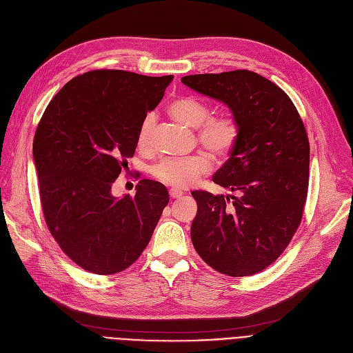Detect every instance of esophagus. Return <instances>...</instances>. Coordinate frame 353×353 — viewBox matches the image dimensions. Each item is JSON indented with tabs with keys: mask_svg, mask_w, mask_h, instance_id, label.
Wrapping results in <instances>:
<instances>
[{
	"mask_svg": "<svg viewBox=\"0 0 353 353\" xmlns=\"http://www.w3.org/2000/svg\"><path fill=\"white\" fill-rule=\"evenodd\" d=\"M169 194H170V197H172V199H179V197H181V196H183V193H181V192H179V190H176V189H172V190L169 192Z\"/></svg>",
	"mask_w": 353,
	"mask_h": 353,
	"instance_id": "1",
	"label": "esophagus"
}]
</instances>
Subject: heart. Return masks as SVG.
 Masks as SVG:
<instances>
[{
	"instance_id": "b5f03b06",
	"label": "heart",
	"mask_w": 353,
	"mask_h": 353,
	"mask_svg": "<svg viewBox=\"0 0 353 353\" xmlns=\"http://www.w3.org/2000/svg\"><path fill=\"white\" fill-rule=\"evenodd\" d=\"M169 113L179 123L199 128L197 140L206 150L223 157L230 153L239 137V125L232 116L210 117V108L196 99H177L170 103ZM156 124L154 114H147L139 128L137 144L148 147ZM212 160L208 154L197 153L189 157H169L152 167V176L167 186L186 189L210 170Z\"/></svg>"
}]
</instances>
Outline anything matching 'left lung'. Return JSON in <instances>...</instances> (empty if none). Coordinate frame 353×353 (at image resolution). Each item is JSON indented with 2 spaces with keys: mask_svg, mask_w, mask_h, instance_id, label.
Instances as JSON below:
<instances>
[{
  "mask_svg": "<svg viewBox=\"0 0 353 353\" xmlns=\"http://www.w3.org/2000/svg\"><path fill=\"white\" fill-rule=\"evenodd\" d=\"M181 83L223 103L239 125L229 159L213 176L239 196L192 193L193 246L223 274L261 272L281 256L302 220L309 184L305 125L286 92L257 72L194 74Z\"/></svg>",
  "mask_w": 353,
  "mask_h": 353,
  "instance_id": "left-lung-1",
  "label": "left lung"
}]
</instances>
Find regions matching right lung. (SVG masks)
<instances>
[{
	"label": "right lung",
	"instance_id": "right-lung-1",
	"mask_svg": "<svg viewBox=\"0 0 353 353\" xmlns=\"http://www.w3.org/2000/svg\"><path fill=\"white\" fill-rule=\"evenodd\" d=\"M172 80L123 70L84 72L59 91L37 128L32 156L47 226L88 272L113 274L134 263L169 203L154 180H141L133 197H116L111 186Z\"/></svg>",
	"mask_w": 353,
	"mask_h": 353
}]
</instances>
